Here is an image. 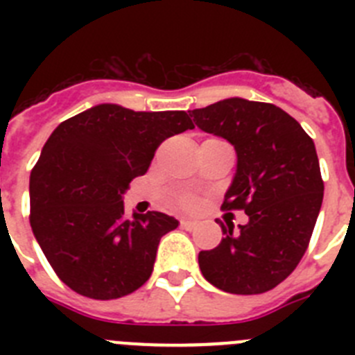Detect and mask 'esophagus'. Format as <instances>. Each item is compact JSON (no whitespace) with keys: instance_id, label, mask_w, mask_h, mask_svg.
<instances>
[{"instance_id":"obj_1","label":"esophagus","mask_w":355,"mask_h":355,"mask_svg":"<svg viewBox=\"0 0 355 355\" xmlns=\"http://www.w3.org/2000/svg\"><path fill=\"white\" fill-rule=\"evenodd\" d=\"M181 227L192 231V229L197 227V222L192 220V218H183V220H181Z\"/></svg>"}]
</instances>
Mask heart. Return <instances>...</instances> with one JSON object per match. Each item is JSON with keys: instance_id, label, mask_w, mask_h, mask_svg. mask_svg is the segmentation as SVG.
I'll list each match as a JSON object with an SVG mask.
<instances>
[{"instance_id": "1", "label": "heart", "mask_w": 355, "mask_h": 355, "mask_svg": "<svg viewBox=\"0 0 355 355\" xmlns=\"http://www.w3.org/2000/svg\"><path fill=\"white\" fill-rule=\"evenodd\" d=\"M181 205H183V206H193V205H196V200H193L192 199V197H181Z\"/></svg>"}]
</instances>
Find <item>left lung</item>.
Here are the masks:
<instances>
[{
	"instance_id": "1",
	"label": "left lung",
	"mask_w": 355,
	"mask_h": 355,
	"mask_svg": "<svg viewBox=\"0 0 355 355\" xmlns=\"http://www.w3.org/2000/svg\"><path fill=\"white\" fill-rule=\"evenodd\" d=\"M192 117L199 130L236 150V172L222 208L249 216L238 233L222 224L220 243L199 252L200 272L227 293H265L295 270L311 240L324 199L315 142L270 103L229 97L192 110Z\"/></svg>"
}]
</instances>
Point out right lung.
Masks as SVG:
<instances>
[{
	"instance_id": "obj_1",
	"label": "right lung",
	"mask_w": 355,
	"mask_h": 355,
	"mask_svg": "<svg viewBox=\"0 0 355 355\" xmlns=\"http://www.w3.org/2000/svg\"><path fill=\"white\" fill-rule=\"evenodd\" d=\"M193 130L187 112H133L103 103L58 124L30 175V224L56 275L97 300L139 290L163 234L159 211L124 215V193L168 137Z\"/></svg>"
}]
</instances>
